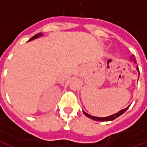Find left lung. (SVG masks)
Masks as SVG:
<instances>
[{
    "label": "left lung",
    "instance_id": "1",
    "mask_svg": "<svg viewBox=\"0 0 147 147\" xmlns=\"http://www.w3.org/2000/svg\"><path fill=\"white\" fill-rule=\"evenodd\" d=\"M137 70H138V71L139 72V67H137ZM128 108H129V107L124 109H122V110H120V112H118L117 113H115V114H113V115H111V116H109V117H93V116H91V115H89L88 113H86V112H84V111H83V113H84V115H86V117H89V118H90V119H92V120H96V121H110V120H115L116 118H117L118 117H120V115H122L123 113H125V112L127 111V109Z\"/></svg>",
    "mask_w": 147,
    "mask_h": 147
}]
</instances>
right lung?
Returning a JSON list of instances; mask_svg holds the SVG:
<instances>
[{"instance_id":"add662e5","label":"right lung","mask_w":147,"mask_h":147,"mask_svg":"<svg viewBox=\"0 0 147 147\" xmlns=\"http://www.w3.org/2000/svg\"><path fill=\"white\" fill-rule=\"evenodd\" d=\"M41 35H42V34H41V33L37 34H35V35H34V36L32 37V38H30V40H29V41H30V40H33V39L37 38H38V37H39V36H41Z\"/></svg>"}]
</instances>
